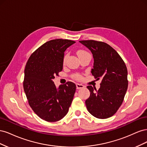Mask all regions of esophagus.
I'll return each instance as SVG.
<instances>
[{"label": "esophagus", "instance_id": "34e87169", "mask_svg": "<svg viewBox=\"0 0 147 147\" xmlns=\"http://www.w3.org/2000/svg\"><path fill=\"white\" fill-rule=\"evenodd\" d=\"M76 86H77V89H78V90H79V89H81V88H84V85H83V84H82L77 83L76 84Z\"/></svg>", "mask_w": 147, "mask_h": 147}]
</instances>
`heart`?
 Returning <instances> with one entry per match:
<instances>
[{
	"label": "heart",
	"mask_w": 147,
	"mask_h": 147,
	"mask_svg": "<svg viewBox=\"0 0 147 147\" xmlns=\"http://www.w3.org/2000/svg\"><path fill=\"white\" fill-rule=\"evenodd\" d=\"M77 55L78 56V57H81V56H84V55H90V53H89L88 51L84 50H79L77 51ZM67 57H68V54H65L64 55V58H63V63H65L66 59H67ZM74 78H75L76 80H78L82 79V76L80 74H77V75H74Z\"/></svg>",
	"instance_id": "obj_1"
}]
</instances>
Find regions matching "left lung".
<instances>
[{
  "label": "left lung",
  "instance_id": "8db88e82",
  "mask_svg": "<svg viewBox=\"0 0 147 147\" xmlns=\"http://www.w3.org/2000/svg\"><path fill=\"white\" fill-rule=\"evenodd\" d=\"M80 42L92 54V75L97 80L102 79L98 90L91 85L87 86L90 96L85 101L86 108L96 118L112 117L121 105L127 89L126 65L118 53L107 43L94 40Z\"/></svg>",
  "mask_w": 147,
  "mask_h": 147
}]
</instances>
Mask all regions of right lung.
I'll use <instances>...</instances> for the list:
<instances>
[{"instance_id":"1","label":"right lung","mask_w":147,"mask_h":147,"mask_svg":"<svg viewBox=\"0 0 147 147\" xmlns=\"http://www.w3.org/2000/svg\"><path fill=\"white\" fill-rule=\"evenodd\" d=\"M75 42L55 39L37 48L26 63L23 88L28 103L37 116L55 122L67 113L76 91L75 84L68 82L57 88L53 79L63 70L65 50Z\"/></svg>"}]
</instances>
